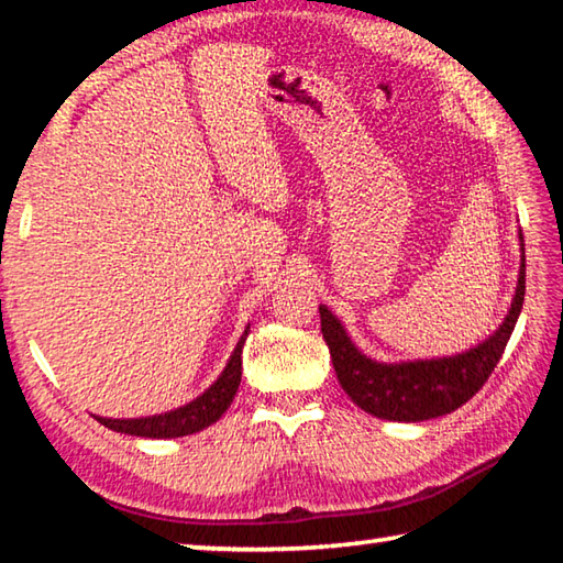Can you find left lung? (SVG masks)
<instances>
[{
	"label": "left lung",
	"instance_id": "obj_1",
	"mask_svg": "<svg viewBox=\"0 0 563 563\" xmlns=\"http://www.w3.org/2000/svg\"><path fill=\"white\" fill-rule=\"evenodd\" d=\"M519 275L509 310L497 330L462 352L440 357L383 362L362 352L338 316L320 305V330L328 342L338 383L367 415L389 422H422L462 407L497 367L523 302V238L519 228Z\"/></svg>",
	"mask_w": 563,
	"mask_h": 563
}]
</instances>
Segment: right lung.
<instances>
[{
  "instance_id": "obj_1",
  "label": "right lung",
  "mask_w": 563,
  "mask_h": 563,
  "mask_svg": "<svg viewBox=\"0 0 563 563\" xmlns=\"http://www.w3.org/2000/svg\"><path fill=\"white\" fill-rule=\"evenodd\" d=\"M251 328V325H247ZM247 328L243 330L241 340L233 350L231 360L225 362L223 373L218 375L216 383L206 389L203 395H198L190 402L180 405L170 412L151 415V417H133V419H111V417H97L103 427H109L113 432L131 434V437H151V440H170V437H186L194 432H201L203 427L213 424L216 419L231 407L233 397L241 385V369H243V342L247 338Z\"/></svg>"
}]
</instances>
